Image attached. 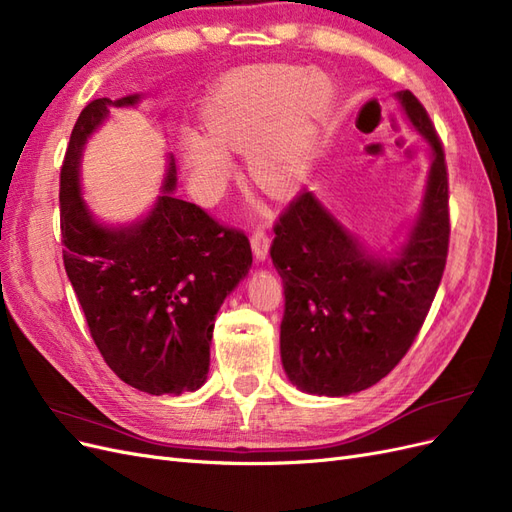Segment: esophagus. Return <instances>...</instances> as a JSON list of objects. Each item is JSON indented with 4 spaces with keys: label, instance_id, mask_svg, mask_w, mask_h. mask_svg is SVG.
<instances>
[{
    "label": "esophagus",
    "instance_id": "34e87169",
    "mask_svg": "<svg viewBox=\"0 0 512 512\" xmlns=\"http://www.w3.org/2000/svg\"><path fill=\"white\" fill-rule=\"evenodd\" d=\"M252 252L256 256V260H265L267 254H269V245H271V239L267 237L265 230H254L252 232Z\"/></svg>",
    "mask_w": 512,
    "mask_h": 512
}]
</instances>
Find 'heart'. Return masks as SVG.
Listing matches in <instances>:
<instances>
[{
	"mask_svg": "<svg viewBox=\"0 0 512 512\" xmlns=\"http://www.w3.org/2000/svg\"><path fill=\"white\" fill-rule=\"evenodd\" d=\"M333 102L327 79L294 66L230 74L205 100L203 132L179 136L188 185L213 203L230 177V151L247 153V173L262 192L282 198L299 188L312 162L320 123Z\"/></svg>",
	"mask_w": 512,
	"mask_h": 512,
	"instance_id": "heart-1",
	"label": "heart"
}]
</instances>
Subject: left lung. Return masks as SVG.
Instances as JSON below:
<instances>
[{"mask_svg":"<svg viewBox=\"0 0 512 512\" xmlns=\"http://www.w3.org/2000/svg\"><path fill=\"white\" fill-rule=\"evenodd\" d=\"M395 100L431 164L421 207L391 250L367 247L314 192L292 200L273 228L282 365L309 395L346 397L380 382L412 346L442 280L451 235L444 151L423 104L408 89Z\"/></svg>","mask_w":512,"mask_h":512,"instance_id":"obj_1","label":"left lung"}]
</instances>
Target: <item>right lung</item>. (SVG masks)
I'll list each match as a JSON object with an SVG mask.
<instances>
[{"mask_svg":"<svg viewBox=\"0 0 512 512\" xmlns=\"http://www.w3.org/2000/svg\"><path fill=\"white\" fill-rule=\"evenodd\" d=\"M141 100L98 98L74 123L59 185L64 267L106 365L138 391L177 397L207 382L215 316L250 273L252 247L241 230L175 196L173 153L141 218L106 224L89 209L81 192L85 145L113 106Z\"/></svg>","mask_w":512,"mask_h":512,"instance_id":"obj_1","label":"right lung"}]
</instances>
